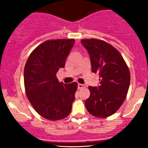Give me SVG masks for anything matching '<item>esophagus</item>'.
Segmentation results:
<instances>
[{
    "label": "esophagus",
    "instance_id": "esophagus-1",
    "mask_svg": "<svg viewBox=\"0 0 148 148\" xmlns=\"http://www.w3.org/2000/svg\"><path fill=\"white\" fill-rule=\"evenodd\" d=\"M86 88V86H85V85L81 84H78V88H79V89H83V88Z\"/></svg>",
    "mask_w": 148,
    "mask_h": 148
}]
</instances>
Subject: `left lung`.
<instances>
[{
    "label": "left lung",
    "mask_w": 148,
    "mask_h": 148,
    "mask_svg": "<svg viewBox=\"0 0 148 148\" xmlns=\"http://www.w3.org/2000/svg\"><path fill=\"white\" fill-rule=\"evenodd\" d=\"M89 53L92 72L98 73L99 86H89L86 109L91 115L107 118L114 114L125 101L130 84V72L120 52L113 46L97 39L81 40Z\"/></svg>",
    "instance_id": "left-lung-1"
}]
</instances>
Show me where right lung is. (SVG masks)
<instances>
[{
    "mask_svg": "<svg viewBox=\"0 0 148 148\" xmlns=\"http://www.w3.org/2000/svg\"><path fill=\"white\" fill-rule=\"evenodd\" d=\"M74 42V39L47 40L34 49L25 63L27 97L38 114L51 121L68 116L75 99L77 83L64 84L56 77Z\"/></svg>",
    "mask_w": 148,
    "mask_h": 148,
    "instance_id": "1",
    "label": "right lung"
}]
</instances>
